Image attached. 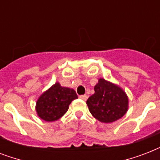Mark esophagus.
I'll list each match as a JSON object with an SVG mask.
<instances>
[{"instance_id": "1", "label": "esophagus", "mask_w": 160, "mask_h": 160, "mask_svg": "<svg viewBox=\"0 0 160 160\" xmlns=\"http://www.w3.org/2000/svg\"><path fill=\"white\" fill-rule=\"evenodd\" d=\"M80 99L83 100H87V95H80Z\"/></svg>"}]
</instances>
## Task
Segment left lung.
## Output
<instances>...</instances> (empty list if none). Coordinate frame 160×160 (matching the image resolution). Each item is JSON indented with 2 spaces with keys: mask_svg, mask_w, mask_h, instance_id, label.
I'll use <instances>...</instances> for the list:
<instances>
[{
  "mask_svg": "<svg viewBox=\"0 0 160 160\" xmlns=\"http://www.w3.org/2000/svg\"><path fill=\"white\" fill-rule=\"evenodd\" d=\"M95 94L86 101L93 116L102 123H112L122 118L129 109V98L121 87L100 78Z\"/></svg>",
  "mask_w": 160,
  "mask_h": 160,
  "instance_id": "left-lung-1",
  "label": "left lung"
}]
</instances>
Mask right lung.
Instances as JSON below:
<instances>
[{
    "label": "right lung",
    "mask_w": 160,
    "mask_h": 160,
    "mask_svg": "<svg viewBox=\"0 0 160 160\" xmlns=\"http://www.w3.org/2000/svg\"><path fill=\"white\" fill-rule=\"evenodd\" d=\"M77 98L75 90L63 87L56 82L40 95L36 101V111L45 121H55L67 112L70 103Z\"/></svg>",
    "instance_id": "obj_1"
}]
</instances>
